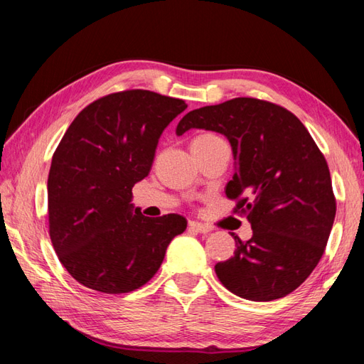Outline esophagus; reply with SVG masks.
I'll return each instance as SVG.
<instances>
[{
  "label": "esophagus",
  "instance_id": "1",
  "mask_svg": "<svg viewBox=\"0 0 364 364\" xmlns=\"http://www.w3.org/2000/svg\"><path fill=\"white\" fill-rule=\"evenodd\" d=\"M189 228L194 230V231H198V233H210L211 231V227L205 225V223H200V222H189Z\"/></svg>",
  "mask_w": 364,
  "mask_h": 364
}]
</instances>
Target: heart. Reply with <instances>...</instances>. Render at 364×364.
Wrapping results in <instances>:
<instances>
[{
  "instance_id": "b5f03b06",
  "label": "heart",
  "mask_w": 364,
  "mask_h": 364,
  "mask_svg": "<svg viewBox=\"0 0 364 364\" xmlns=\"http://www.w3.org/2000/svg\"><path fill=\"white\" fill-rule=\"evenodd\" d=\"M220 141L219 136H215L213 133H203L197 136L194 141H192V146H205V145H210L213 142H218Z\"/></svg>"
}]
</instances>
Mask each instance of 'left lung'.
I'll return each mask as SVG.
<instances>
[{
    "mask_svg": "<svg viewBox=\"0 0 364 364\" xmlns=\"http://www.w3.org/2000/svg\"><path fill=\"white\" fill-rule=\"evenodd\" d=\"M225 136L235 175L225 194L237 200L253 236L235 233V255L215 264L220 283L236 296L270 301L288 296L318 266L336 214L323 154L296 115L258 98L239 97L188 112L176 127Z\"/></svg>",
    "mask_w": 364,
    "mask_h": 364,
    "instance_id": "8db88e82",
    "label": "left lung"
}]
</instances>
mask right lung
Segmentation results:
<instances>
[{
    "instance_id": "add662e5",
    "label": "right lung",
    "mask_w": 364,
    "mask_h": 364,
    "mask_svg": "<svg viewBox=\"0 0 364 364\" xmlns=\"http://www.w3.org/2000/svg\"><path fill=\"white\" fill-rule=\"evenodd\" d=\"M186 107L142 89L109 94L84 107L59 142L48 175L50 237L67 272L86 288L139 289L186 230L180 214L145 218L131 203L162 131Z\"/></svg>"
}]
</instances>
